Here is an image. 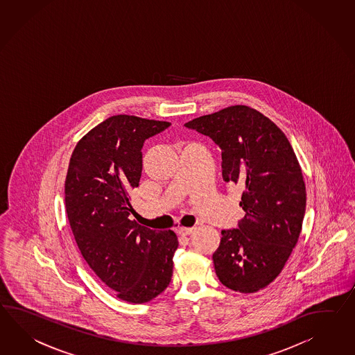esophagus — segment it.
Here are the masks:
<instances>
[{
    "mask_svg": "<svg viewBox=\"0 0 355 355\" xmlns=\"http://www.w3.org/2000/svg\"><path fill=\"white\" fill-rule=\"evenodd\" d=\"M193 231H195V227H180V228L177 230V232L180 234H183V236L191 234Z\"/></svg>",
    "mask_w": 355,
    "mask_h": 355,
    "instance_id": "34e87169",
    "label": "esophagus"
}]
</instances>
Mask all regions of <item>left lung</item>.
<instances>
[{"label": "left lung", "mask_w": 355, "mask_h": 355, "mask_svg": "<svg viewBox=\"0 0 355 355\" xmlns=\"http://www.w3.org/2000/svg\"><path fill=\"white\" fill-rule=\"evenodd\" d=\"M213 139L222 175L245 186L237 228L223 230L213 254L219 281L242 294L259 291L291 255L303 225L306 191L293 146L273 121L236 105L184 124Z\"/></svg>", "instance_id": "1"}]
</instances>
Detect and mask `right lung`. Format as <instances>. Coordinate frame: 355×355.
Instances as JSON below:
<instances>
[{
    "mask_svg": "<svg viewBox=\"0 0 355 355\" xmlns=\"http://www.w3.org/2000/svg\"><path fill=\"white\" fill-rule=\"evenodd\" d=\"M169 125L110 116L79 141L70 157L65 207L74 239L89 268L128 303L150 302L173 275L177 236L130 220L128 196L139 187L145 141Z\"/></svg>",
    "mask_w": 355,
    "mask_h": 355,
    "instance_id": "obj_1",
    "label": "right lung"
}]
</instances>
